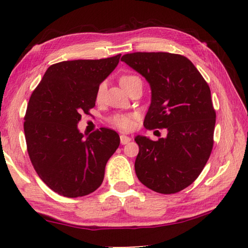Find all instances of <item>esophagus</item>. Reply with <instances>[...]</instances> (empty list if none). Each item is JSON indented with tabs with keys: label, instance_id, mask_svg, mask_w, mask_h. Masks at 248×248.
<instances>
[{
	"label": "esophagus",
	"instance_id": "obj_1",
	"mask_svg": "<svg viewBox=\"0 0 248 248\" xmlns=\"http://www.w3.org/2000/svg\"><path fill=\"white\" fill-rule=\"evenodd\" d=\"M130 141H131V138H130V137L124 136V134H121V136H120V143L123 145L128 144Z\"/></svg>",
	"mask_w": 248,
	"mask_h": 248
}]
</instances>
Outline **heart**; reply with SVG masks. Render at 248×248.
<instances>
[{
	"label": "heart",
	"mask_w": 248,
	"mask_h": 248,
	"mask_svg": "<svg viewBox=\"0 0 248 248\" xmlns=\"http://www.w3.org/2000/svg\"><path fill=\"white\" fill-rule=\"evenodd\" d=\"M138 79H140V78L134 77V75H124V77L120 78V85L123 86L124 89H125V87L130 85V84L133 83L134 81H138ZM105 90H106V85H105V83H102L97 89V93H96V99L100 100L104 97ZM110 121L112 124L116 125V127L124 129V130L131 129L133 125L132 117L129 115H115L111 117Z\"/></svg>",
	"instance_id": "obj_1"
}]
</instances>
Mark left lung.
I'll list each match as a JSON object with an SVG mask.
<instances>
[{
  "label": "left lung",
  "mask_w": 248,
  "mask_h": 248,
  "mask_svg": "<svg viewBox=\"0 0 248 248\" xmlns=\"http://www.w3.org/2000/svg\"><path fill=\"white\" fill-rule=\"evenodd\" d=\"M121 61L150 84L144 127L167 130V136L157 141L134 138L139 145L134 163L138 178L159 194L183 190L200 175L212 151L216 110L208 83L180 54L134 52L124 54Z\"/></svg>",
  "instance_id": "obj_1"
}]
</instances>
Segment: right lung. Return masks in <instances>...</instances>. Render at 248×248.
Returning a JSON list of instances; mask_svg holds the SVG:
<instances>
[{
    "label": "right lung",
    "instance_id": "obj_1",
    "mask_svg": "<svg viewBox=\"0 0 248 248\" xmlns=\"http://www.w3.org/2000/svg\"><path fill=\"white\" fill-rule=\"evenodd\" d=\"M120 56L50 65L31 96L24 118L28 155L41 180L59 195L77 198L95 191L118 149L114 130L100 128L84 138L78 124L95 106L98 86Z\"/></svg>",
    "mask_w": 248,
    "mask_h": 248
}]
</instances>
